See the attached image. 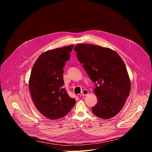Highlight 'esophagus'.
<instances>
[{
	"instance_id": "obj_1",
	"label": "esophagus",
	"mask_w": 152,
	"mask_h": 152,
	"mask_svg": "<svg viewBox=\"0 0 152 152\" xmlns=\"http://www.w3.org/2000/svg\"><path fill=\"white\" fill-rule=\"evenodd\" d=\"M88 91L86 90H83L82 91V95L83 96H85L86 95L88 94Z\"/></svg>"
}]
</instances>
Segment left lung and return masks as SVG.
I'll list each match as a JSON object with an SVG mask.
<instances>
[{
    "instance_id": "1",
    "label": "left lung",
    "mask_w": 152,
    "mask_h": 152,
    "mask_svg": "<svg viewBox=\"0 0 152 152\" xmlns=\"http://www.w3.org/2000/svg\"><path fill=\"white\" fill-rule=\"evenodd\" d=\"M74 50L90 79L97 104L93 113L99 118L110 119L121 110L131 91V82L119 55L111 49L90 44H78Z\"/></svg>"
}]
</instances>
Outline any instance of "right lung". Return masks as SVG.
<instances>
[{
    "instance_id": "add662e5",
    "label": "right lung",
    "mask_w": 152,
    "mask_h": 152,
    "mask_svg": "<svg viewBox=\"0 0 152 152\" xmlns=\"http://www.w3.org/2000/svg\"><path fill=\"white\" fill-rule=\"evenodd\" d=\"M73 45L42 53L31 71L29 88L37 110L46 117L56 120L66 115L76 103L63 86L64 67Z\"/></svg>"
}]
</instances>
